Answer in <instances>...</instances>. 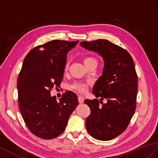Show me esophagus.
<instances>
[{
	"mask_svg": "<svg viewBox=\"0 0 158 158\" xmlns=\"http://www.w3.org/2000/svg\"><path fill=\"white\" fill-rule=\"evenodd\" d=\"M78 100H79V104H82L83 102V101H84V98H83V96H79L78 97Z\"/></svg>",
	"mask_w": 158,
	"mask_h": 158,
	"instance_id": "obj_1",
	"label": "esophagus"
}]
</instances>
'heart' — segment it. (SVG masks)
<instances>
[{"label":"heart","instance_id":"obj_1","mask_svg":"<svg viewBox=\"0 0 158 158\" xmlns=\"http://www.w3.org/2000/svg\"><path fill=\"white\" fill-rule=\"evenodd\" d=\"M94 62H96V60L95 59L94 57H91V56H87L83 59V62L85 66H87L89 64ZM68 69H69V62H67L64 66L65 71H67ZM89 83L88 82L87 83L76 82L70 86V89L73 91H77V92L83 94V93H85L87 91L88 87H89Z\"/></svg>","mask_w":158,"mask_h":158}]
</instances>
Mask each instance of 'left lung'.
Instances as JSON below:
<instances>
[{
    "instance_id": "obj_1",
    "label": "left lung",
    "mask_w": 158,
    "mask_h": 158,
    "mask_svg": "<svg viewBox=\"0 0 158 158\" xmlns=\"http://www.w3.org/2000/svg\"><path fill=\"white\" fill-rule=\"evenodd\" d=\"M80 45L97 52L104 60L102 76L93 93L107 103L100 106L98 99L84 101L91 109L86 128L91 137L100 141L114 139L126 130L136 110L137 75L131 54L107 40L82 42Z\"/></svg>"
}]
</instances>
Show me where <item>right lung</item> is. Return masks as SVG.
Returning <instances> with one entry per match:
<instances>
[{
	"mask_svg": "<svg viewBox=\"0 0 158 158\" xmlns=\"http://www.w3.org/2000/svg\"><path fill=\"white\" fill-rule=\"evenodd\" d=\"M78 42L52 40L33 48L23 60L17 79L19 109L29 130L40 138L59 136L78 106L72 91L62 95L59 102L50 96L52 88L62 82L68 52Z\"/></svg>",
	"mask_w": 158,
	"mask_h": 158,
	"instance_id": "add662e5",
	"label": "right lung"
}]
</instances>
